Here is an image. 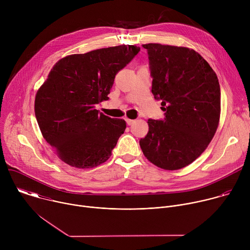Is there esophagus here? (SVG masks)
Masks as SVG:
<instances>
[{"instance_id":"1","label":"esophagus","mask_w":250,"mask_h":250,"mask_svg":"<svg viewBox=\"0 0 250 250\" xmlns=\"http://www.w3.org/2000/svg\"><path fill=\"white\" fill-rule=\"evenodd\" d=\"M125 121H126V124H127L128 125H133V124L135 123V121H134V120H129V119H126Z\"/></svg>"}]
</instances>
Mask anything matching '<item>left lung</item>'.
Returning <instances> with one entry per match:
<instances>
[{"instance_id": "1", "label": "left lung", "mask_w": 250, "mask_h": 250, "mask_svg": "<svg viewBox=\"0 0 250 250\" xmlns=\"http://www.w3.org/2000/svg\"><path fill=\"white\" fill-rule=\"evenodd\" d=\"M149 59L151 92L161 100L164 120H148L139 145L145 156L165 170L181 169L196 160L216 133L221 115L217 74L195 50L144 44Z\"/></svg>"}]
</instances>
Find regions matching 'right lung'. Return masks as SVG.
I'll return each instance as SVG.
<instances>
[{
  "mask_svg": "<svg viewBox=\"0 0 250 250\" xmlns=\"http://www.w3.org/2000/svg\"><path fill=\"white\" fill-rule=\"evenodd\" d=\"M119 45L60 59L39 89L34 112L44 139L65 163L92 168L112 155L126 125L96 110L109 99L115 77L139 52Z\"/></svg>",
  "mask_w": 250,
  "mask_h": 250,
  "instance_id": "add662e5",
  "label": "right lung"
}]
</instances>
